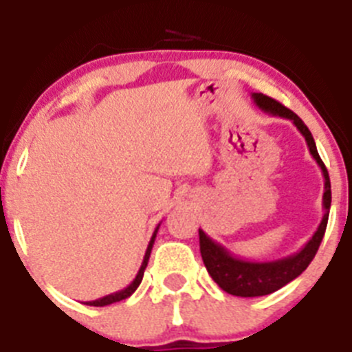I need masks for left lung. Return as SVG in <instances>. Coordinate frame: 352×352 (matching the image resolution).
<instances>
[{
    "label": "left lung",
    "mask_w": 352,
    "mask_h": 352,
    "mask_svg": "<svg viewBox=\"0 0 352 352\" xmlns=\"http://www.w3.org/2000/svg\"><path fill=\"white\" fill-rule=\"evenodd\" d=\"M252 100H254L256 107H259L263 112L289 119L303 135L310 154L316 160V163L319 164L322 177H324V192H322L324 215H322L321 223H319L312 239L298 252L286 256V258L275 259V261H251V259L239 258V256L231 254L226 247L212 240L204 230H198L199 252H201L205 267H207L210 277L214 278V283L226 293L233 294V296H242V298H254V296H265V294L274 293V291L280 289L287 283L294 280L309 267L310 261L314 259L316 252H318L322 236H324L331 205V186L328 170H326L324 163L319 157L312 133L309 131L305 122L296 113L280 105L278 101H275L274 98H268L261 93H252Z\"/></svg>",
    "instance_id": "left-lung-1"
}]
</instances>
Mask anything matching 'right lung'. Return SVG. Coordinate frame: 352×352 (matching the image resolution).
<instances>
[{
    "label": "right lung",
    "instance_id": "1",
    "mask_svg": "<svg viewBox=\"0 0 352 352\" xmlns=\"http://www.w3.org/2000/svg\"><path fill=\"white\" fill-rule=\"evenodd\" d=\"M157 230H160V224L156 226V230H154L153 236H151V242H148L147 245V251H145V256H144V261H142V267L140 270H138L137 277L133 278V283L129 284V286H126L124 289L121 291H116V293L112 294H107V296H103V298H98V300H93V302H85V305H93V307H105V305H110V303H116V302H121V300H126L129 298L135 291H137V287L140 286L142 278H144V272L145 268H147V263H148V258H151V251H153V245H154V240H156V235H157Z\"/></svg>",
    "mask_w": 352,
    "mask_h": 352
}]
</instances>
